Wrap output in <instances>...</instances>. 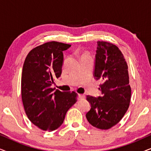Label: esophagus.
Listing matches in <instances>:
<instances>
[{"mask_svg": "<svg viewBox=\"0 0 151 151\" xmlns=\"http://www.w3.org/2000/svg\"><path fill=\"white\" fill-rule=\"evenodd\" d=\"M84 98H85V96H84V95H82V94H78V100H82V99H84Z\"/></svg>", "mask_w": 151, "mask_h": 151, "instance_id": "1", "label": "esophagus"}]
</instances>
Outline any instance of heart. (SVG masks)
Instances as JSON below:
<instances>
[{
    "instance_id": "obj_1",
    "label": "heart",
    "mask_w": 151,
    "mask_h": 151,
    "mask_svg": "<svg viewBox=\"0 0 151 151\" xmlns=\"http://www.w3.org/2000/svg\"><path fill=\"white\" fill-rule=\"evenodd\" d=\"M83 55H86V54H83Z\"/></svg>"
}]
</instances>
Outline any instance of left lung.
<instances>
[{
  "mask_svg": "<svg viewBox=\"0 0 151 151\" xmlns=\"http://www.w3.org/2000/svg\"><path fill=\"white\" fill-rule=\"evenodd\" d=\"M94 77L102 80L98 98L87 96L91 107L86 114L93 127L102 130L116 125L129 109L131 97L128 65L116 45L98 41Z\"/></svg>",
  "mask_w": 151,
  "mask_h": 151,
  "instance_id": "1",
  "label": "left lung"
}]
</instances>
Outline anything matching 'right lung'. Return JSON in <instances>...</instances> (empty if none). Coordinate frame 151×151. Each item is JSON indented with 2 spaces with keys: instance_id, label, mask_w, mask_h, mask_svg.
Returning a JSON list of instances; mask_svg holds the SVG:
<instances>
[{
  "instance_id": "obj_1",
  "label": "right lung",
  "mask_w": 151,
  "mask_h": 151,
  "mask_svg": "<svg viewBox=\"0 0 151 151\" xmlns=\"http://www.w3.org/2000/svg\"><path fill=\"white\" fill-rule=\"evenodd\" d=\"M71 45L51 41L29 51L21 78L22 104L29 119L39 129L52 131L62 125L68 110L77 102L75 91L51 88L62 73L63 51Z\"/></svg>"
}]
</instances>
